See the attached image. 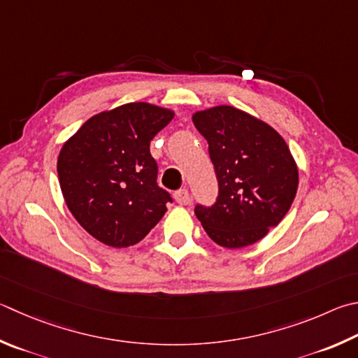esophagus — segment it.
<instances>
[{"mask_svg": "<svg viewBox=\"0 0 358 358\" xmlns=\"http://www.w3.org/2000/svg\"><path fill=\"white\" fill-rule=\"evenodd\" d=\"M173 197H175V201H177L178 205H187L191 201V194H189V191L187 189H180V191H177L173 194Z\"/></svg>", "mask_w": 358, "mask_h": 358, "instance_id": "obj_1", "label": "esophagus"}]
</instances>
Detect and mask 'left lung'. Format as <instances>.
Wrapping results in <instances>:
<instances>
[{"label": "left lung", "mask_w": 358, "mask_h": 358, "mask_svg": "<svg viewBox=\"0 0 358 358\" xmlns=\"http://www.w3.org/2000/svg\"><path fill=\"white\" fill-rule=\"evenodd\" d=\"M217 178V199L197 203V219L227 249L250 245L285 217L296 197L299 173L287 142L268 123L233 106L192 115Z\"/></svg>", "instance_id": "left-lung-1"}]
</instances>
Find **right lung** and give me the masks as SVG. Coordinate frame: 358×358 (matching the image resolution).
<instances>
[{
    "instance_id": "right-lung-1",
    "label": "right lung",
    "mask_w": 358,
    "mask_h": 358,
    "mask_svg": "<svg viewBox=\"0 0 358 358\" xmlns=\"http://www.w3.org/2000/svg\"><path fill=\"white\" fill-rule=\"evenodd\" d=\"M173 113L128 103L100 113L64 144L57 177L70 213L89 235L111 247L138 244L167 211L150 141Z\"/></svg>"
}]
</instances>
